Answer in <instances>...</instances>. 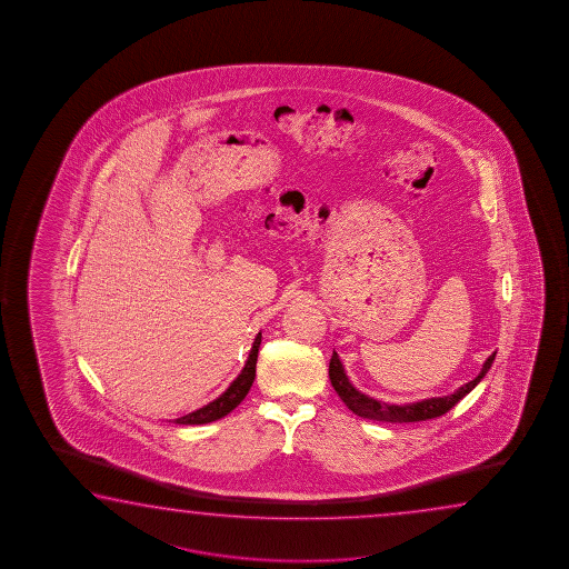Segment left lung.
Listing matches in <instances>:
<instances>
[{
    "mask_svg": "<svg viewBox=\"0 0 569 569\" xmlns=\"http://www.w3.org/2000/svg\"><path fill=\"white\" fill-rule=\"evenodd\" d=\"M496 352L488 357L483 362L480 375L476 376L470 382L460 386L458 390H453L452 395L448 396H433V398H425L418 402H406V405H392V402H382L378 398L360 392L357 386L350 382L347 370L342 360L338 358L337 352H332L330 358V367H328V376L330 382L335 386L337 395L340 400L348 406V410H352L355 415L360 418H368V420H378V422H395V425H402V422H422V420H432L438 416L446 415L450 408L458 405L463 396L470 395L476 386L482 382L483 376L488 375L491 365H493Z\"/></svg>",
    "mask_w": 569,
    "mask_h": 569,
    "instance_id": "8db88e82",
    "label": "left lung"
}]
</instances>
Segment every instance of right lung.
Returning a JSON list of instances; mask_svg holds the SVG:
<instances>
[{"label": "right lung", "instance_id": "1", "mask_svg": "<svg viewBox=\"0 0 569 569\" xmlns=\"http://www.w3.org/2000/svg\"><path fill=\"white\" fill-rule=\"evenodd\" d=\"M260 338L262 337H260L259 332L257 338H254V342H252L251 352H249V358H247L244 367H242L239 376L229 385V388H227L219 398H214L212 402H209V405L202 406V408L194 410V412L181 416V418H177L174 425H209V422H214V420H221V418H224L229 412H232L237 406L241 405L242 400H244V396L249 395L252 382H254V375H257V357H259Z\"/></svg>", "mask_w": 569, "mask_h": 569}]
</instances>
